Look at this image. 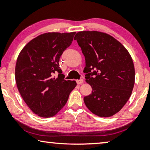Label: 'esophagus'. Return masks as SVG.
<instances>
[{
  "label": "esophagus",
  "mask_w": 150,
  "mask_h": 150,
  "mask_svg": "<svg viewBox=\"0 0 150 150\" xmlns=\"http://www.w3.org/2000/svg\"><path fill=\"white\" fill-rule=\"evenodd\" d=\"M76 82H77L78 85H81L82 83H83V82H84V81H83V79H79V80L76 81Z\"/></svg>",
  "instance_id": "1"
}]
</instances>
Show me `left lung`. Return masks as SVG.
Listing matches in <instances>:
<instances>
[{
  "label": "left lung",
  "mask_w": 150,
  "mask_h": 150,
  "mask_svg": "<svg viewBox=\"0 0 150 150\" xmlns=\"http://www.w3.org/2000/svg\"><path fill=\"white\" fill-rule=\"evenodd\" d=\"M85 59L86 82L92 93L84 103L93 114L110 117L120 111L130 97L135 82L131 55L115 38L97 31L79 32L74 38Z\"/></svg>",
  "instance_id": "8db88e82"
}]
</instances>
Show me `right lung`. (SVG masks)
I'll return each instance as SVG.
<instances>
[{"instance_id":"right-lung-1","label":"right lung","mask_w":150,"mask_h":150,"mask_svg":"<svg viewBox=\"0 0 150 150\" xmlns=\"http://www.w3.org/2000/svg\"><path fill=\"white\" fill-rule=\"evenodd\" d=\"M76 32L45 33L29 42L17 58L15 79L20 95L33 112L43 118L55 116L65 105L77 85L66 81L59 65L63 52ZM58 73V77L52 76Z\"/></svg>"}]
</instances>
